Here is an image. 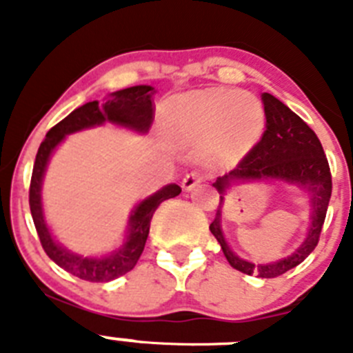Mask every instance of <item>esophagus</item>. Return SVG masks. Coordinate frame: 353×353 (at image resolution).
<instances>
[{
  "label": "esophagus",
  "instance_id": "34e87169",
  "mask_svg": "<svg viewBox=\"0 0 353 353\" xmlns=\"http://www.w3.org/2000/svg\"><path fill=\"white\" fill-rule=\"evenodd\" d=\"M199 182H203V176H201L198 171H191V173H187L185 176H183L182 187L185 191H191V189H194Z\"/></svg>",
  "mask_w": 353,
  "mask_h": 353
}]
</instances>
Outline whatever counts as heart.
<instances>
[{
    "label": "heart",
    "mask_w": 353,
    "mask_h": 353,
    "mask_svg": "<svg viewBox=\"0 0 353 353\" xmlns=\"http://www.w3.org/2000/svg\"><path fill=\"white\" fill-rule=\"evenodd\" d=\"M162 129L179 146L201 143V155L212 166H230L260 141L265 109L256 97L223 88L176 95L162 105Z\"/></svg>",
    "instance_id": "heart-1"
}]
</instances>
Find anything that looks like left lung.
Here are the masks:
<instances>
[{
	"label": "left lung",
	"instance_id": "left-lung-1",
	"mask_svg": "<svg viewBox=\"0 0 353 353\" xmlns=\"http://www.w3.org/2000/svg\"><path fill=\"white\" fill-rule=\"evenodd\" d=\"M261 102L267 120L263 136L239 162L235 170L217 179L214 183L215 189L219 191L221 199L215 219L210 224V232L221 244L224 256L233 269L248 276L256 274L258 277L270 279L297 267L316 248L325 221L330 192H332V176L322 143L316 138L313 129H310V125L301 117H297L288 105L283 104L270 93H263ZM256 179H281L299 185L310 192L312 201L310 232L299 249L283 261L260 265L236 257L227 245L220 230V207L227 187L233 181H256Z\"/></svg>",
	"mask_w": 353,
	"mask_h": 353
}]
</instances>
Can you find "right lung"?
Masks as SVG:
<instances>
[{"instance_id": "1", "label": "right lung", "mask_w": 353, "mask_h": 353, "mask_svg": "<svg viewBox=\"0 0 353 353\" xmlns=\"http://www.w3.org/2000/svg\"><path fill=\"white\" fill-rule=\"evenodd\" d=\"M154 88L148 84L130 86V88L120 90L109 95L108 101L86 102L81 108L74 109L67 118L56 123L40 145L37 152L33 173H31L30 183V210L33 223H35L37 233H39L40 244L43 251L54 261L58 267L70 272L72 276L84 279L90 283H108L117 277L130 272L136 267L143 249H145L146 239L150 232V221L154 217V212L159 205L166 199L174 198L182 192L176 183L162 187L161 191L143 199L138 207L134 208L129 219V230H127L125 240L120 249L108 254V256H81L76 252H70L54 240L49 232L48 223L43 219L42 210V180L48 162L51 159L56 146L65 139V136L77 130L90 129V127L102 125V123H114V125L127 127L139 134L148 132L152 121H154Z\"/></svg>"}]
</instances>
